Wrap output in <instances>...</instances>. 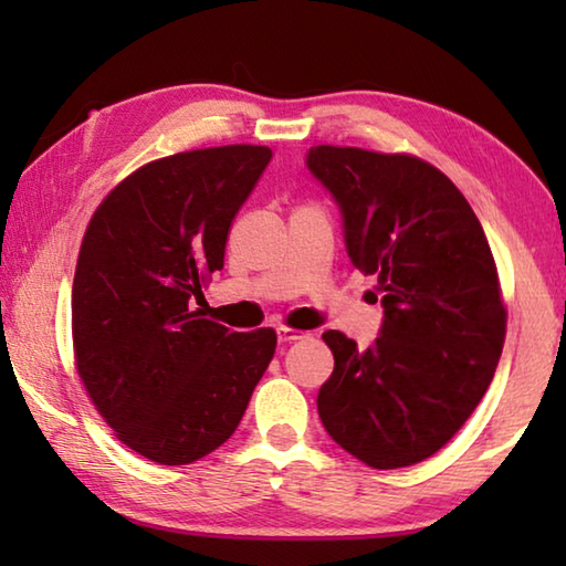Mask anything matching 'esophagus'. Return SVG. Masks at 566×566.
<instances>
[{"mask_svg": "<svg viewBox=\"0 0 566 566\" xmlns=\"http://www.w3.org/2000/svg\"><path fill=\"white\" fill-rule=\"evenodd\" d=\"M276 337H280V342H296V339H304L306 332L292 329V327H280L276 329Z\"/></svg>", "mask_w": 566, "mask_h": 566, "instance_id": "34e87169", "label": "esophagus"}]
</instances>
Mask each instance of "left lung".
<instances>
[{"mask_svg":"<svg viewBox=\"0 0 566 566\" xmlns=\"http://www.w3.org/2000/svg\"><path fill=\"white\" fill-rule=\"evenodd\" d=\"M306 167L337 199L347 252L385 306L375 347L322 334L334 354L322 424L371 469L424 462L472 417L502 357L490 242L454 181L415 155L319 145Z\"/></svg>","mask_w":566,"mask_h":566,"instance_id":"left-lung-1","label":"left lung"}]
</instances>
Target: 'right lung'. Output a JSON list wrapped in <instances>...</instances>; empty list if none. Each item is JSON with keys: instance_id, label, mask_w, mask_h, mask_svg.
Instances as JSON below:
<instances>
[{"instance_id": "obj_1", "label": "right lung", "mask_w": 566, "mask_h": 566, "mask_svg": "<svg viewBox=\"0 0 566 566\" xmlns=\"http://www.w3.org/2000/svg\"><path fill=\"white\" fill-rule=\"evenodd\" d=\"M272 159L227 145L169 155L114 187L84 232L72 284L74 367L114 437L157 464H191L234 434L276 332H229L191 312L224 266L234 217Z\"/></svg>"}]
</instances>
